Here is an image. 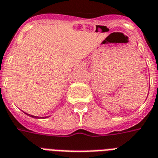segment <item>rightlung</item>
Segmentation results:
<instances>
[{"mask_svg": "<svg viewBox=\"0 0 158 158\" xmlns=\"http://www.w3.org/2000/svg\"><path fill=\"white\" fill-rule=\"evenodd\" d=\"M24 113H25V112H24ZM25 114H26V115H28V116L32 117V118H48V117H38V116H34V115H31V114H27V113H25Z\"/></svg>", "mask_w": 158, "mask_h": 158, "instance_id": "right-lung-1", "label": "right lung"}]
</instances>
